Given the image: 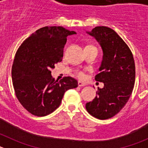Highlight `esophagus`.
Listing matches in <instances>:
<instances>
[{
	"mask_svg": "<svg viewBox=\"0 0 148 148\" xmlns=\"http://www.w3.org/2000/svg\"><path fill=\"white\" fill-rule=\"evenodd\" d=\"M78 87H84V86H86V84L82 82H78Z\"/></svg>",
	"mask_w": 148,
	"mask_h": 148,
	"instance_id": "1",
	"label": "esophagus"
}]
</instances>
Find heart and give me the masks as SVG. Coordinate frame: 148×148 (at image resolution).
Masks as SVG:
<instances>
[{"label":"heart","mask_w":148,"mask_h":148,"mask_svg":"<svg viewBox=\"0 0 148 148\" xmlns=\"http://www.w3.org/2000/svg\"><path fill=\"white\" fill-rule=\"evenodd\" d=\"M87 47H92V46H87ZM78 76L79 77V78H84V73H82V72H78Z\"/></svg>","instance_id":"heart-1"}]
</instances>
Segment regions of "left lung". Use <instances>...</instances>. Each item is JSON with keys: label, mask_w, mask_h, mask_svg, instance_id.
<instances>
[{"label": "left lung", "mask_w": 148, "mask_h": 148, "mask_svg": "<svg viewBox=\"0 0 148 148\" xmlns=\"http://www.w3.org/2000/svg\"><path fill=\"white\" fill-rule=\"evenodd\" d=\"M87 34L95 38L103 52L102 60L95 81L104 83L96 96L86 104L90 115L108 119L124 108L131 95L135 84V63L130 48L114 30L96 27Z\"/></svg>", "instance_id": "8db88e82"}]
</instances>
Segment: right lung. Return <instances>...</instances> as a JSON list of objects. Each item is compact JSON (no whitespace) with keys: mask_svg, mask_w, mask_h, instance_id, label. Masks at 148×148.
<instances>
[{"mask_svg":"<svg viewBox=\"0 0 148 148\" xmlns=\"http://www.w3.org/2000/svg\"><path fill=\"white\" fill-rule=\"evenodd\" d=\"M75 34L62 27H44L18 48L12 67L13 87L18 101L32 115L53 113L66 90L78 87L75 78L64 77L58 82L52 78L50 71L62 61L66 37Z\"/></svg>","mask_w":148,"mask_h":148,"instance_id":"add662e5","label":"right lung"}]
</instances>
